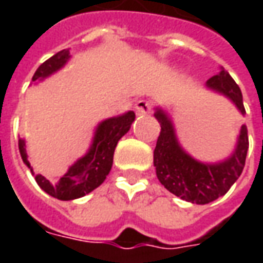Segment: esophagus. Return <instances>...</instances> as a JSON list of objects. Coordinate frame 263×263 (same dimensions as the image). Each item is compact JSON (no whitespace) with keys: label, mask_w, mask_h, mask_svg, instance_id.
Returning <instances> with one entry per match:
<instances>
[{"label":"esophagus","mask_w":263,"mask_h":263,"mask_svg":"<svg viewBox=\"0 0 263 263\" xmlns=\"http://www.w3.org/2000/svg\"><path fill=\"white\" fill-rule=\"evenodd\" d=\"M152 111V102L145 101V99H140L136 102V112L139 116H143V114H149Z\"/></svg>","instance_id":"obj_1"}]
</instances>
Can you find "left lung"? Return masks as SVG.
<instances>
[{
	"mask_svg": "<svg viewBox=\"0 0 263 263\" xmlns=\"http://www.w3.org/2000/svg\"><path fill=\"white\" fill-rule=\"evenodd\" d=\"M206 85L230 98L238 111L246 114L241 90L226 70L211 77ZM155 118L161 124V133L154 151V165L161 184L180 199L197 205H205L226 195L245 168L249 149L246 126H241L237 146L231 157L218 164H202L180 147L173 123L162 109H157Z\"/></svg>",
	"mask_w": 263,
	"mask_h": 263,
	"instance_id": "obj_1",
	"label": "left lung"
}]
</instances>
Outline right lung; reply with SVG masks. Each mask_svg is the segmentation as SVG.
<instances>
[{
	"label": "right lung",
	"instance_id": "1",
	"mask_svg": "<svg viewBox=\"0 0 263 263\" xmlns=\"http://www.w3.org/2000/svg\"><path fill=\"white\" fill-rule=\"evenodd\" d=\"M68 58H70V49H63L57 52L55 55L48 58L36 70L32 77V82L42 80L49 74H52L54 71L66 64ZM135 117L136 116L133 111H128L124 116L108 118L102 121L96 128L93 143L85 157L80 158L76 164L68 168V171L58 181L52 183L44 176L35 174L36 183L48 195L60 200H73L95 190L96 187L104 183L106 176L109 174L117 143L130 130L132 123L135 121ZM18 151L23 162L33 173L30 162L27 161L26 142L22 137L18 139Z\"/></svg>",
	"mask_w": 263,
	"mask_h": 263
}]
</instances>
